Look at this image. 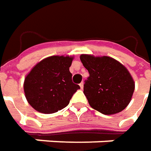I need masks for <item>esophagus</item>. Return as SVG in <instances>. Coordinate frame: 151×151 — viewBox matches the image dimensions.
Segmentation results:
<instances>
[{
	"instance_id": "1",
	"label": "esophagus",
	"mask_w": 151,
	"mask_h": 151,
	"mask_svg": "<svg viewBox=\"0 0 151 151\" xmlns=\"http://www.w3.org/2000/svg\"><path fill=\"white\" fill-rule=\"evenodd\" d=\"M79 86H80L81 89H83V83H81L80 84H79Z\"/></svg>"
}]
</instances>
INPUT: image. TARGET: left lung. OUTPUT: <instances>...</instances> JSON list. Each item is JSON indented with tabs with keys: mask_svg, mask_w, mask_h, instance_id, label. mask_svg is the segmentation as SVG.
<instances>
[{
	"mask_svg": "<svg viewBox=\"0 0 151 151\" xmlns=\"http://www.w3.org/2000/svg\"><path fill=\"white\" fill-rule=\"evenodd\" d=\"M80 60L89 73L83 93L90 106L107 115L124 110L134 90V82L127 68L107 56L82 54Z\"/></svg>",
	"mask_w": 151,
	"mask_h": 151,
	"instance_id": "left-lung-1",
	"label": "left lung"
}]
</instances>
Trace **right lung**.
<instances>
[{"label":"right lung","mask_w":151,"mask_h":151,"mask_svg":"<svg viewBox=\"0 0 151 151\" xmlns=\"http://www.w3.org/2000/svg\"><path fill=\"white\" fill-rule=\"evenodd\" d=\"M73 58L52 56L42 60L24 81V92L37 111L52 114L68 106L79 85L72 81L69 71Z\"/></svg>","instance_id":"obj_1"}]
</instances>
